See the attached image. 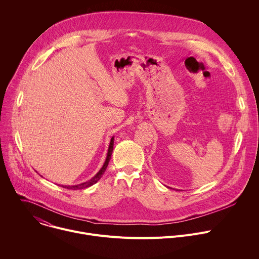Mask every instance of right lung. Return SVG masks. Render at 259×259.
I'll list each match as a JSON object with an SVG mask.
<instances>
[{
    "instance_id": "obj_1",
    "label": "right lung",
    "mask_w": 259,
    "mask_h": 259,
    "mask_svg": "<svg viewBox=\"0 0 259 259\" xmlns=\"http://www.w3.org/2000/svg\"><path fill=\"white\" fill-rule=\"evenodd\" d=\"M114 137H115V136H113V137L111 138L106 160H105V162H104L102 168L98 171V173L96 174L95 177H93L91 180L86 181V182H84V183H81V184H77V185H68V186H67V185H65V186L62 185V187H63V188H67V189H71V190H79V189L91 187V186H93L94 184H96V183L102 178V176L104 175V173L106 171V168H107V166H108V164H109V161H110V159H111L112 152H113V147H114Z\"/></svg>"
}]
</instances>
